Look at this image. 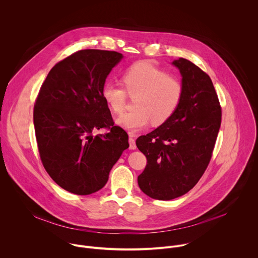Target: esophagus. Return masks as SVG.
<instances>
[{
	"mask_svg": "<svg viewBox=\"0 0 258 258\" xmlns=\"http://www.w3.org/2000/svg\"><path fill=\"white\" fill-rule=\"evenodd\" d=\"M128 143H130V149H131V150H135V149L137 148V146H136V141H135V139L133 138V136H130Z\"/></svg>",
	"mask_w": 258,
	"mask_h": 258,
	"instance_id": "obj_1",
	"label": "esophagus"
}]
</instances>
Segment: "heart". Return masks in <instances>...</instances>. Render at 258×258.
<instances>
[{
    "mask_svg": "<svg viewBox=\"0 0 258 258\" xmlns=\"http://www.w3.org/2000/svg\"><path fill=\"white\" fill-rule=\"evenodd\" d=\"M121 82L124 89L112 83H106L102 88V97L115 114L124 111L127 96L136 98L135 110L116 120L119 126L132 134L145 128L151 122L154 125H161L168 121L176 112L183 95V87L179 80L168 76L149 61H139L131 65L122 73Z\"/></svg>",
    "mask_w": 258,
    "mask_h": 258,
    "instance_id": "obj_1",
    "label": "heart"
}]
</instances>
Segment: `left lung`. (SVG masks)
I'll list each match as a JSON object with an SVG mask.
<instances>
[{"label": "left lung", "mask_w": 258, "mask_h": 258, "mask_svg": "<svg viewBox=\"0 0 258 258\" xmlns=\"http://www.w3.org/2000/svg\"><path fill=\"white\" fill-rule=\"evenodd\" d=\"M172 64L179 69L183 87L176 112L136 141L147 158L139 187L157 200L177 198L196 185L210 162L222 122V107L207 73L183 58Z\"/></svg>", "instance_id": "obj_1"}]
</instances>
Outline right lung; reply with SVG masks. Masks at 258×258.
I'll return each mask as SVG.
<instances>
[{"instance_id":"1","label":"right lung","mask_w":258,"mask_h":258,"mask_svg":"<svg viewBox=\"0 0 258 258\" xmlns=\"http://www.w3.org/2000/svg\"><path fill=\"white\" fill-rule=\"evenodd\" d=\"M115 51L81 50L58 62L43 83L33 107L42 163L58 186L77 195L101 190L109 172L128 148V136L114 125L102 97ZM100 128L108 132L94 136Z\"/></svg>"}]
</instances>
